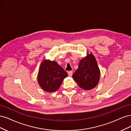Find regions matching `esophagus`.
<instances>
[{"label":"esophagus","instance_id":"34e87169","mask_svg":"<svg viewBox=\"0 0 131 131\" xmlns=\"http://www.w3.org/2000/svg\"><path fill=\"white\" fill-rule=\"evenodd\" d=\"M68 75L69 77H72V75H73V71L71 70V71H68Z\"/></svg>","mask_w":131,"mask_h":131}]
</instances>
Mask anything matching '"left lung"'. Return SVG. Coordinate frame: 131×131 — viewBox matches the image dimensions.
Segmentation results:
<instances>
[{
    "instance_id": "left-lung-1",
    "label": "left lung",
    "mask_w": 131,
    "mask_h": 131,
    "mask_svg": "<svg viewBox=\"0 0 131 131\" xmlns=\"http://www.w3.org/2000/svg\"><path fill=\"white\" fill-rule=\"evenodd\" d=\"M100 70L97 61L92 53L79 62L78 69L73 74L74 80L81 88L90 90L96 86L100 80Z\"/></svg>"
}]
</instances>
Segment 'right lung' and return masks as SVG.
<instances>
[{"mask_svg": "<svg viewBox=\"0 0 131 131\" xmlns=\"http://www.w3.org/2000/svg\"><path fill=\"white\" fill-rule=\"evenodd\" d=\"M68 74L57 63L44 60L39 69L38 81L41 88L46 92L57 91Z\"/></svg>", "mask_w": 131, "mask_h": 131, "instance_id": "obj_1", "label": "right lung"}]
</instances>
